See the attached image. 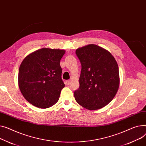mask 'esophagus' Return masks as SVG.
<instances>
[{
	"label": "esophagus",
	"mask_w": 146,
	"mask_h": 146,
	"mask_svg": "<svg viewBox=\"0 0 146 146\" xmlns=\"http://www.w3.org/2000/svg\"><path fill=\"white\" fill-rule=\"evenodd\" d=\"M71 82H72V80H67V81L66 82V84L67 85H69L71 83Z\"/></svg>",
	"instance_id": "esophagus-1"
}]
</instances>
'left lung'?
Masks as SVG:
<instances>
[{
    "mask_svg": "<svg viewBox=\"0 0 146 146\" xmlns=\"http://www.w3.org/2000/svg\"><path fill=\"white\" fill-rule=\"evenodd\" d=\"M81 63L79 88L76 101L84 108L96 110L108 105L117 93L120 84L117 62L105 48L90 44L77 48Z\"/></svg>",
    "mask_w": 146,
    "mask_h": 146,
    "instance_id": "1",
    "label": "left lung"
}]
</instances>
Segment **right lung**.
Instances as JSON below:
<instances>
[{
    "instance_id": "1",
    "label": "right lung",
    "mask_w": 146,
    "mask_h": 146,
    "mask_svg": "<svg viewBox=\"0 0 146 146\" xmlns=\"http://www.w3.org/2000/svg\"><path fill=\"white\" fill-rule=\"evenodd\" d=\"M66 51L42 48L28 54L19 67L18 84L25 99L36 108H50L65 86L60 62Z\"/></svg>"
}]
</instances>
